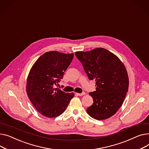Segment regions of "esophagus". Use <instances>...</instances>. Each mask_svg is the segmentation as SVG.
<instances>
[{
    "mask_svg": "<svg viewBox=\"0 0 149 149\" xmlns=\"http://www.w3.org/2000/svg\"><path fill=\"white\" fill-rule=\"evenodd\" d=\"M76 94L77 95H79V96H82V95H84L85 94V92H82V93H76Z\"/></svg>",
    "mask_w": 149,
    "mask_h": 149,
    "instance_id": "obj_1",
    "label": "esophagus"
}]
</instances>
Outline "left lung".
<instances>
[{
  "label": "left lung",
  "mask_w": 149,
  "mask_h": 149,
  "mask_svg": "<svg viewBox=\"0 0 149 149\" xmlns=\"http://www.w3.org/2000/svg\"><path fill=\"white\" fill-rule=\"evenodd\" d=\"M90 80L95 79V91L90 93L93 103L86 109L92 118L102 120L114 115L128 91L129 77L120 59L109 50L96 48L89 52H76Z\"/></svg>",
  "instance_id": "left-lung-1"
}]
</instances>
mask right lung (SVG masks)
<instances>
[{"label":"right lung","mask_w":149,"mask_h":149,"mask_svg":"<svg viewBox=\"0 0 149 149\" xmlns=\"http://www.w3.org/2000/svg\"><path fill=\"white\" fill-rule=\"evenodd\" d=\"M74 54L56 51L42 55L34 63L27 79L26 92L34 107L43 116L54 118L66 109L74 93L55 88L63 78Z\"/></svg>","instance_id":"right-lung-1"}]
</instances>
